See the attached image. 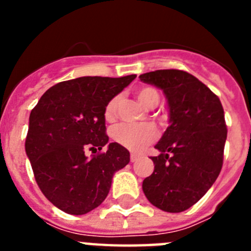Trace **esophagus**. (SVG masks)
I'll return each instance as SVG.
<instances>
[{"instance_id": "obj_1", "label": "esophagus", "mask_w": 251, "mask_h": 251, "mask_svg": "<svg viewBox=\"0 0 251 251\" xmlns=\"http://www.w3.org/2000/svg\"><path fill=\"white\" fill-rule=\"evenodd\" d=\"M138 154L137 153H130V162H136L138 159Z\"/></svg>"}]
</instances>
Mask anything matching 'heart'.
<instances>
[{
	"label": "heart",
	"instance_id": "heart-1",
	"mask_svg": "<svg viewBox=\"0 0 251 251\" xmlns=\"http://www.w3.org/2000/svg\"><path fill=\"white\" fill-rule=\"evenodd\" d=\"M137 98L147 108L157 105L159 103V95L156 90L150 86L137 90ZM118 105V98H112L104 109V117L106 121H112L115 115ZM112 137L117 143L130 151H139L146 145L154 141L157 137V129L150 123H122L113 128Z\"/></svg>",
	"mask_w": 251,
	"mask_h": 251
}]
</instances>
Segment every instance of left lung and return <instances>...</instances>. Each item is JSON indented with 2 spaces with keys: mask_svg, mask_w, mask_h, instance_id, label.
Segmentation results:
<instances>
[{
  "mask_svg": "<svg viewBox=\"0 0 251 251\" xmlns=\"http://www.w3.org/2000/svg\"><path fill=\"white\" fill-rule=\"evenodd\" d=\"M143 83L163 90L170 126L154 147V170L143 181L151 203L167 212H181L200 200L223 167L227 129L223 105L197 77L168 69L139 75Z\"/></svg>",
  "mask_w": 251,
  "mask_h": 251,
  "instance_id": "left-lung-1",
  "label": "left lung"
}]
</instances>
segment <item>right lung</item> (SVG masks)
Segmentation results:
<instances>
[{"mask_svg": "<svg viewBox=\"0 0 251 251\" xmlns=\"http://www.w3.org/2000/svg\"><path fill=\"white\" fill-rule=\"evenodd\" d=\"M137 75L81 76L51 86L31 110L25 150L40 190L52 205L84 215L108 196L113 175L129 163V152L108 143L104 109ZM106 152L88 159L86 149Z\"/></svg>", "mask_w": 251, "mask_h": 251, "instance_id": "obj_1", "label": "right lung"}]
</instances>
